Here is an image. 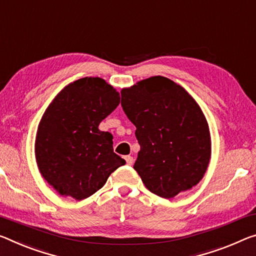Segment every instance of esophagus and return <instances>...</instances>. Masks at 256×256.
<instances>
[{
	"mask_svg": "<svg viewBox=\"0 0 256 256\" xmlns=\"http://www.w3.org/2000/svg\"><path fill=\"white\" fill-rule=\"evenodd\" d=\"M125 160H126L128 165H132L133 162H134V160H133L132 156H125Z\"/></svg>",
	"mask_w": 256,
	"mask_h": 256,
	"instance_id": "esophagus-1",
	"label": "esophagus"
}]
</instances>
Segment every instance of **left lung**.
Segmentation results:
<instances>
[{"label":"left lung","mask_w":256,"mask_h":256,"mask_svg":"<svg viewBox=\"0 0 256 256\" xmlns=\"http://www.w3.org/2000/svg\"><path fill=\"white\" fill-rule=\"evenodd\" d=\"M120 96L140 144L133 168L149 192L172 198L196 186L208 166L210 136L192 96L163 76L141 80Z\"/></svg>","instance_id":"1"}]
</instances>
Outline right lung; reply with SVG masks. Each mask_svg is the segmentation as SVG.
Listing matches in <instances>:
<instances>
[{
	"mask_svg": "<svg viewBox=\"0 0 256 256\" xmlns=\"http://www.w3.org/2000/svg\"><path fill=\"white\" fill-rule=\"evenodd\" d=\"M120 104V93L99 77H84L59 92L40 122L35 156L44 179L62 196L90 197L125 164L112 136L98 128Z\"/></svg>",
	"mask_w": 256,
	"mask_h": 256,
	"instance_id": "1",
	"label": "right lung"
}]
</instances>
